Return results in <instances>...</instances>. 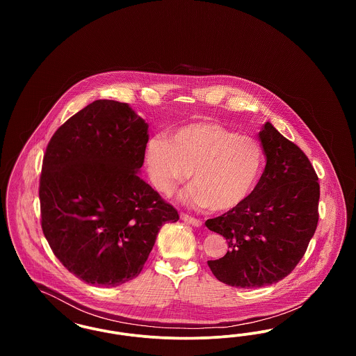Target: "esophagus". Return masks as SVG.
I'll use <instances>...</instances> for the list:
<instances>
[{
	"mask_svg": "<svg viewBox=\"0 0 356 356\" xmlns=\"http://www.w3.org/2000/svg\"><path fill=\"white\" fill-rule=\"evenodd\" d=\"M180 218H181V220L184 221V222L191 224V225H193V227H202V225H203L202 220H199V219H196V218H192V216H189V215H186V213H181Z\"/></svg>",
	"mask_w": 356,
	"mask_h": 356,
	"instance_id": "1",
	"label": "esophagus"
}]
</instances>
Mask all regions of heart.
Listing matches in <instances>:
<instances>
[{
    "label": "heart",
    "instance_id": "obj_1",
    "mask_svg": "<svg viewBox=\"0 0 356 356\" xmlns=\"http://www.w3.org/2000/svg\"><path fill=\"white\" fill-rule=\"evenodd\" d=\"M145 163L153 186L170 193L193 172L188 203L231 211L244 203L264 168V151L254 136L216 121H195L148 141Z\"/></svg>",
    "mask_w": 356,
    "mask_h": 356
}]
</instances>
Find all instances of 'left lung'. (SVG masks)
Masks as SVG:
<instances>
[{
    "label": "left lung",
    "mask_w": 356,
    "mask_h": 356,
    "mask_svg": "<svg viewBox=\"0 0 356 356\" xmlns=\"http://www.w3.org/2000/svg\"><path fill=\"white\" fill-rule=\"evenodd\" d=\"M259 138L267 164L252 195L205 221L229 248L208 266L232 287H263L284 279L305 256L319 220L321 186L305 153L271 122L263 125Z\"/></svg>",
    "instance_id": "left-lung-1"
}]
</instances>
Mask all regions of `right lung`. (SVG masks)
I'll use <instances>...</instances> for the list:
<instances>
[{"label":"right lung","mask_w":356,"mask_h":356,"mask_svg":"<svg viewBox=\"0 0 356 356\" xmlns=\"http://www.w3.org/2000/svg\"><path fill=\"white\" fill-rule=\"evenodd\" d=\"M148 124L125 102L96 100L51 136L40 177L41 227L54 256L88 284L136 277L177 211L137 172Z\"/></svg>","instance_id":"add662e5"}]
</instances>
